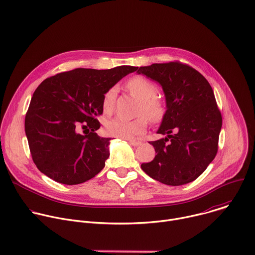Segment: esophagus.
<instances>
[{"mask_svg": "<svg viewBox=\"0 0 255 255\" xmlns=\"http://www.w3.org/2000/svg\"><path fill=\"white\" fill-rule=\"evenodd\" d=\"M128 142H129V144H130V145H132V146H134V147L139 146V145H141V142L136 141V140H129Z\"/></svg>", "mask_w": 255, "mask_h": 255, "instance_id": "34e87169", "label": "esophagus"}]
</instances>
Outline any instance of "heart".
Masks as SVG:
<instances>
[{"mask_svg": "<svg viewBox=\"0 0 255 255\" xmlns=\"http://www.w3.org/2000/svg\"><path fill=\"white\" fill-rule=\"evenodd\" d=\"M127 89L132 96L140 100L138 110L139 115L143 114L151 121H158L162 117L163 106L161 102L155 98L157 89L152 83L144 78L137 77L131 79L127 83ZM116 94L117 90L115 87L109 89L105 93L102 102L103 111L105 113L112 112L115 105ZM144 116H140L130 121L119 118L112 119L106 123L105 130L108 135L116 138L132 139L146 130L147 120Z\"/></svg>", "mask_w": 255, "mask_h": 255, "instance_id": "obj_1", "label": "heart"}]
</instances>
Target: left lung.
Wrapping results in <instances>:
<instances>
[{
    "mask_svg": "<svg viewBox=\"0 0 255 255\" xmlns=\"http://www.w3.org/2000/svg\"><path fill=\"white\" fill-rule=\"evenodd\" d=\"M138 75L156 82L165 97L157 134L149 142L155 149L152 161L142 170L168 186H181L200 176L218 150L222 117L208 81L193 67L179 62L141 66Z\"/></svg>",
    "mask_w": 255,
    "mask_h": 255,
    "instance_id": "obj_1",
    "label": "left lung"
}]
</instances>
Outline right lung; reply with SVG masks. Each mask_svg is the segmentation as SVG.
Masks as SVG:
<instances>
[{
	"label": "right lung",
	"mask_w": 255,
	"mask_h": 255,
	"mask_svg": "<svg viewBox=\"0 0 255 255\" xmlns=\"http://www.w3.org/2000/svg\"><path fill=\"white\" fill-rule=\"evenodd\" d=\"M137 68H76L38 86L25 117V133L42 173L63 185H79L104 168L112 139L98 136L96 117L103 114L105 93ZM81 127L88 133L81 134Z\"/></svg>",
	"instance_id": "obj_1"
}]
</instances>
